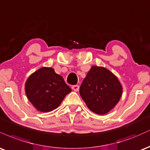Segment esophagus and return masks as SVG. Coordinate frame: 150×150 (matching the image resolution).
<instances>
[{"mask_svg": "<svg viewBox=\"0 0 150 150\" xmlns=\"http://www.w3.org/2000/svg\"><path fill=\"white\" fill-rule=\"evenodd\" d=\"M79 88H80V87H79V85H73L72 86V89H73L75 92H77V91L79 90Z\"/></svg>", "mask_w": 150, "mask_h": 150, "instance_id": "34e87169", "label": "esophagus"}]
</instances>
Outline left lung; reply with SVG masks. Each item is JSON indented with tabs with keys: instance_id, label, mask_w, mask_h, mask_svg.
<instances>
[{
	"instance_id": "obj_1",
	"label": "left lung",
	"mask_w": 150,
	"mask_h": 150,
	"mask_svg": "<svg viewBox=\"0 0 150 150\" xmlns=\"http://www.w3.org/2000/svg\"><path fill=\"white\" fill-rule=\"evenodd\" d=\"M123 88L119 80L103 67L92 66L82 81L80 94L89 109L99 115L109 112L120 100Z\"/></svg>"
}]
</instances>
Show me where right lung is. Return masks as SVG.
Here are the masks:
<instances>
[{
	"instance_id": "obj_1",
	"label": "right lung",
	"mask_w": 150,
	"mask_h": 150,
	"mask_svg": "<svg viewBox=\"0 0 150 150\" xmlns=\"http://www.w3.org/2000/svg\"><path fill=\"white\" fill-rule=\"evenodd\" d=\"M70 92V87L52 68H40L32 74L25 83L27 98L42 112L56 109Z\"/></svg>"
}]
</instances>
